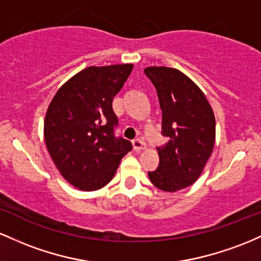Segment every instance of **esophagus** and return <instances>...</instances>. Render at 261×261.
I'll return each instance as SVG.
<instances>
[{
    "mask_svg": "<svg viewBox=\"0 0 261 261\" xmlns=\"http://www.w3.org/2000/svg\"><path fill=\"white\" fill-rule=\"evenodd\" d=\"M145 143H144V140L143 139H139V138H137V139H134L133 140V149L136 151H140V150H144L145 149Z\"/></svg>",
    "mask_w": 261,
    "mask_h": 261,
    "instance_id": "obj_1",
    "label": "esophagus"
}]
</instances>
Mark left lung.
<instances>
[{
    "label": "left lung",
    "instance_id": "8db88e82",
    "mask_svg": "<svg viewBox=\"0 0 261 261\" xmlns=\"http://www.w3.org/2000/svg\"><path fill=\"white\" fill-rule=\"evenodd\" d=\"M156 90L162 108L159 166L149 171L154 186L175 192L192 185L201 175L215 145L216 121L206 96L176 69L150 66L144 70Z\"/></svg>",
    "mask_w": 261,
    "mask_h": 261
}]
</instances>
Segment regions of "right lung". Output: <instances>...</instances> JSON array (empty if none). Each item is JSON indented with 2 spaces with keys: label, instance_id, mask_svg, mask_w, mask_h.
<instances>
[{
  "label": "right lung",
  "instance_id": "1",
  "mask_svg": "<svg viewBox=\"0 0 261 261\" xmlns=\"http://www.w3.org/2000/svg\"><path fill=\"white\" fill-rule=\"evenodd\" d=\"M133 65L90 66L60 87L46 111L44 138L64 178L84 191H95L112 180L129 140L116 136L118 119L113 97Z\"/></svg>",
  "mask_w": 261,
  "mask_h": 261
}]
</instances>
